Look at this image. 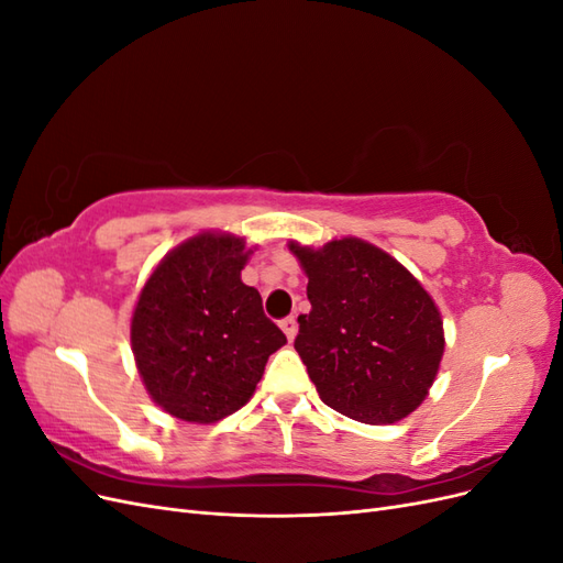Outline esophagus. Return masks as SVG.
Segmentation results:
<instances>
[{"label":"esophagus","instance_id":"1","mask_svg":"<svg viewBox=\"0 0 563 563\" xmlns=\"http://www.w3.org/2000/svg\"><path fill=\"white\" fill-rule=\"evenodd\" d=\"M279 327H282V331L286 333V338H288V340H294V338H296V333H298V321H296V317H286V319H282V321H279Z\"/></svg>","mask_w":563,"mask_h":563}]
</instances>
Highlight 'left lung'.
Returning a JSON list of instances; mask_svg holds the SVG:
<instances>
[{"instance_id": "obj_1", "label": "left lung", "mask_w": 563, "mask_h": 563, "mask_svg": "<svg viewBox=\"0 0 563 563\" xmlns=\"http://www.w3.org/2000/svg\"><path fill=\"white\" fill-rule=\"evenodd\" d=\"M288 249L308 275L312 305L298 317L294 347L321 401L366 424L413 413L444 354V321L430 294L389 253L356 236Z\"/></svg>"}]
</instances>
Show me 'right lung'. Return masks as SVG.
I'll return each instance as SVG.
<instances>
[{
  "mask_svg": "<svg viewBox=\"0 0 563 563\" xmlns=\"http://www.w3.org/2000/svg\"><path fill=\"white\" fill-rule=\"evenodd\" d=\"M249 253L240 236L201 232L164 255L135 302V366L174 418L209 424L240 411L286 343L242 282Z\"/></svg>",
  "mask_w": 563,
  "mask_h": 563,
  "instance_id": "obj_1",
  "label": "right lung"
}]
</instances>
